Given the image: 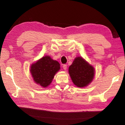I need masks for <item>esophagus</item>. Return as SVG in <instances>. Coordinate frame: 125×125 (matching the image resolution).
Returning a JSON list of instances; mask_svg holds the SVG:
<instances>
[{
    "instance_id": "1",
    "label": "esophagus",
    "mask_w": 125,
    "mask_h": 125,
    "mask_svg": "<svg viewBox=\"0 0 125 125\" xmlns=\"http://www.w3.org/2000/svg\"><path fill=\"white\" fill-rule=\"evenodd\" d=\"M63 69L65 70L66 69H67V64H64V65H63Z\"/></svg>"
}]
</instances>
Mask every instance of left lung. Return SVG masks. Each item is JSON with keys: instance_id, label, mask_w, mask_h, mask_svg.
<instances>
[{"instance_id": "left-lung-1", "label": "left lung", "mask_w": 125, "mask_h": 125, "mask_svg": "<svg viewBox=\"0 0 125 125\" xmlns=\"http://www.w3.org/2000/svg\"><path fill=\"white\" fill-rule=\"evenodd\" d=\"M69 73L73 83L78 87H84L91 83L94 78L95 70L84 58L76 57L69 68Z\"/></svg>"}]
</instances>
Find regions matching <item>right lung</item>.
Returning a JSON list of instances; mask_svg holds the SVG:
<instances>
[{"instance_id":"1","label":"right lung","mask_w":125,"mask_h":125,"mask_svg":"<svg viewBox=\"0 0 125 125\" xmlns=\"http://www.w3.org/2000/svg\"><path fill=\"white\" fill-rule=\"evenodd\" d=\"M60 70V63L46 55L33 63L30 70L34 82L44 88L50 85Z\"/></svg>"}]
</instances>
